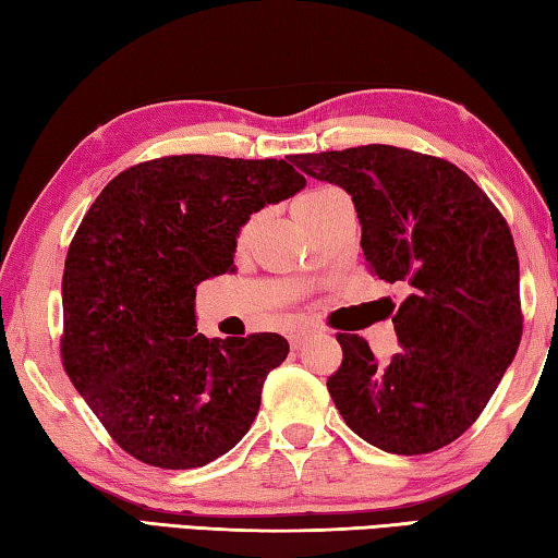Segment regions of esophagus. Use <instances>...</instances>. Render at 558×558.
<instances>
[{
  "label": "esophagus",
  "mask_w": 558,
  "mask_h": 558,
  "mask_svg": "<svg viewBox=\"0 0 558 558\" xmlns=\"http://www.w3.org/2000/svg\"><path fill=\"white\" fill-rule=\"evenodd\" d=\"M313 335V329L310 327H300V329H295V332L290 335V347L292 349H300L302 347V342H305V339Z\"/></svg>",
  "instance_id": "obj_1"
}]
</instances>
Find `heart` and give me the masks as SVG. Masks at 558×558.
Here are the masks:
<instances>
[{
  "instance_id": "heart-1",
  "label": "heart",
  "mask_w": 558,
  "mask_h": 558,
  "mask_svg": "<svg viewBox=\"0 0 558 558\" xmlns=\"http://www.w3.org/2000/svg\"><path fill=\"white\" fill-rule=\"evenodd\" d=\"M337 196H342V192H339V189H335V186H319V189H310V192H305V194H300L295 202H292V214H295V219L305 226L313 223L319 214L325 211V206L332 202V199H337ZM256 216H253V219H248L245 221L243 226H241V231H239V245H245L248 243V239H251V233H253V226H256Z\"/></svg>"
}]
</instances>
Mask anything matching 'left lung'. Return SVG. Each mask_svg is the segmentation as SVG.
I'll use <instances>...</instances> for the list:
<instances>
[{
    "instance_id": "obj_1",
    "label": "left lung",
    "mask_w": 558,
    "mask_h": 558,
    "mask_svg": "<svg viewBox=\"0 0 558 558\" xmlns=\"http://www.w3.org/2000/svg\"><path fill=\"white\" fill-rule=\"evenodd\" d=\"M290 162L352 196L366 266L409 288L391 317L401 352L389 364L364 337L337 335L342 364L327 379L337 411L396 456L448 446L483 413L522 339L505 216L462 169L413 149L364 145Z\"/></svg>"
}]
</instances>
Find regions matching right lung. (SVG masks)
Returning <instances> with one entry per match:
<instances>
[{
	"label": "right lung",
	"instance_id": "obj_1",
	"mask_svg": "<svg viewBox=\"0 0 558 558\" xmlns=\"http://www.w3.org/2000/svg\"><path fill=\"white\" fill-rule=\"evenodd\" d=\"M302 186L286 159L172 155L120 172L83 216L61 282L63 369L132 458L202 468L248 433L288 339L196 335V286L233 270L251 214Z\"/></svg>",
	"mask_w": 558,
	"mask_h": 558
}]
</instances>
